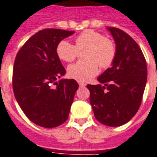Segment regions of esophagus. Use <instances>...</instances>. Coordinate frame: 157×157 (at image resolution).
Masks as SVG:
<instances>
[{
    "instance_id": "1",
    "label": "esophagus",
    "mask_w": 157,
    "mask_h": 157,
    "mask_svg": "<svg viewBox=\"0 0 157 157\" xmlns=\"http://www.w3.org/2000/svg\"><path fill=\"white\" fill-rule=\"evenodd\" d=\"M79 86H80L81 87H84L86 85V83H83V82H79Z\"/></svg>"
}]
</instances>
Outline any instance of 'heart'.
I'll return each instance as SVG.
<instances>
[{
	"instance_id": "obj_1",
	"label": "heart",
	"mask_w": 157,
	"mask_h": 157,
	"mask_svg": "<svg viewBox=\"0 0 157 157\" xmlns=\"http://www.w3.org/2000/svg\"><path fill=\"white\" fill-rule=\"evenodd\" d=\"M85 49H87L85 53L86 61H78L68 67L70 77L81 82H87L97 75L99 66L101 68L109 67L116 56L114 43L91 30L79 35L75 38V46L67 40L60 41L56 47V53L61 60L71 62L77 57L79 51Z\"/></svg>"
}]
</instances>
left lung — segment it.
Masks as SVG:
<instances>
[{
	"mask_svg": "<svg viewBox=\"0 0 157 157\" xmlns=\"http://www.w3.org/2000/svg\"><path fill=\"white\" fill-rule=\"evenodd\" d=\"M106 29L116 43V56L111 68L97 78L104 86L87 85V88L96 120L105 126H120L128 122L140 107L147 67L140 46L127 33L116 27Z\"/></svg>",
	"mask_w": 157,
	"mask_h": 157,
	"instance_id": "1",
	"label": "left lung"
}]
</instances>
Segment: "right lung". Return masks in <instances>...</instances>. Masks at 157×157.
Segmentation results:
<instances>
[{"label": "right lung", "instance_id": "add662e5", "mask_svg": "<svg viewBox=\"0 0 157 157\" xmlns=\"http://www.w3.org/2000/svg\"><path fill=\"white\" fill-rule=\"evenodd\" d=\"M73 33L60 29L38 31L23 45L15 60V97L29 120L45 128L56 127L67 120L79 87L73 79L55 82L66 74L56 47Z\"/></svg>", "mask_w": 157, "mask_h": 157}]
</instances>
